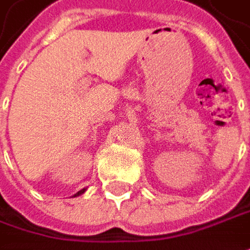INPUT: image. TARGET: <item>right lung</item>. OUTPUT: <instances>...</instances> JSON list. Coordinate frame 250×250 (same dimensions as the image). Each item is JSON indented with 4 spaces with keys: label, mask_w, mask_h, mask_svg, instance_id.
Masks as SVG:
<instances>
[{
    "label": "right lung",
    "mask_w": 250,
    "mask_h": 250,
    "mask_svg": "<svg viewBox=\"0 0 250 250\" xmlns=\"http://www.w3.org/2000/svg\"><path fill=\"white\" fill-rule=\"evenodd\" d=\"M84 191H85V188H83V190H80L79 193H76V194H74V195H73V197H77V195H80V194H83V193H84Z\"/></svg>",
    "instance_id": "obj_1"
}]
</instances>
